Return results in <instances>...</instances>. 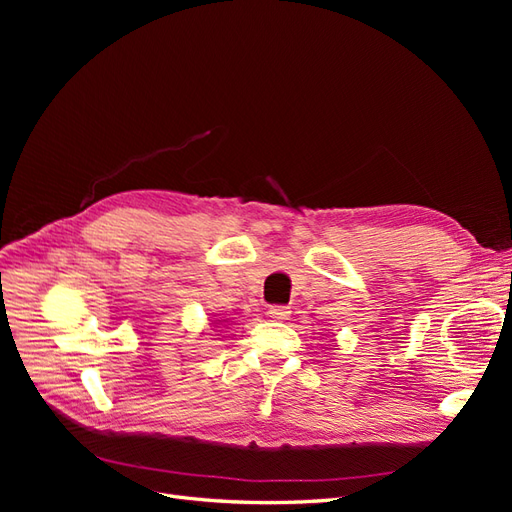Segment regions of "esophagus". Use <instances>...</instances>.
Wrapping results in <instances>:
<instances>
[{
	"instance_id": "obj_1",
	"label": "esophagus",
	"mask_w": 512,
	"mask_h": 512,
	"mask_svg": "<svg viewBox=\"0 0 512 512\" xmlns=\"http://www.w3.org/2000/svg\"><path fill=\"white\" fill-rule=\"evenodd\" d=\"M273 320H286L290 316V307L286 305H271L269 312H267Z\"/></svg>"
}]
</instances>
